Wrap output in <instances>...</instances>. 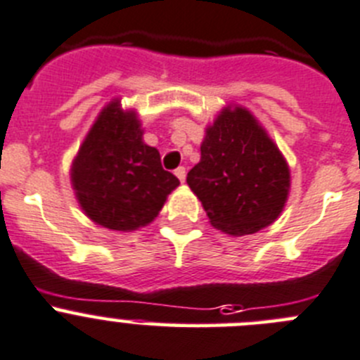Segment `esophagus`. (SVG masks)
Returning <instances> with one entry per match:
<instances>
[{"instance_id":"1","label":"esophagus","mask_w":360,"mask_h":360,"mask_svg":"<svg viewBox=\"0 0 360 360\" xmlns=\"http://www.w3.org/2000/svg\"><path fill=\"white\" fill-rule=\"evenodd\" d=\"M177 176V179L181 181V183H184V179H186V169L184 167H179V169H176V172H174Z\"/></svg>"}]
</instances>
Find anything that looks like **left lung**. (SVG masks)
Here are the masks:
<instances>
[{"label": "left lung", "instance_id": "left-lung-1", "mask_svg": "<svg viewBox=\"0 0 360 360\" xmlns=\"http://www.w3.org/2000/svg\"><path fill=\"white\" fill-rule=\"evenodd\" d=\"M290 167L247 108L229 106L206 129L186 183L211 226L245 236L277 220L290 195Z\"/></svg>", "mask_w": 360, "mask_h": 360}]
</instances>
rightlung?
I'll return each instance as SVG.
<instances>
[{
    "instance_id": "right-lung-1",
    "label": "right lung",
    "mask_w": 360,
    "mask_h": 360,
    "mask_svg": "<svg viewBox=\"0 0 360 360\" xmlns=\"http://www.w3.org/2000/svg\"><path fill=\"white\" fill-rule=\"evenodd\" d=\"M133 110L119 99L106 104L70 169L76 199L86 217L112 231L147 226L163 207L179 179L161 167L158 149L142 140Z\"/></svg>"
}]
</instances>
